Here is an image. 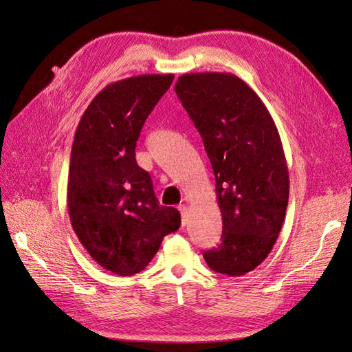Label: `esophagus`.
Returning <instances> with one entry per match:
<instances>
[{"label":"esophagus","mask_w":352,"mask_h":352,"mask_svg":"<svg viewBox=\"0 0 352 352\" xmlns=\"http://www.w3.org/2000/svg\"><path fill=\"white\" fill-rule=\"evenodd\" d=\"M177 210L180 211V216H182V226H185L188 221V207L185 204H179Z\"/></svg>","instance_id":"34e87169"}]
</instances>
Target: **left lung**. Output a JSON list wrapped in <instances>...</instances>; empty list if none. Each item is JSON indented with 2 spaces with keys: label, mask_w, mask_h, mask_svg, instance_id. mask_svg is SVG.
<instances>
[{
  "label": "left lung",
  "mask_w": 352,
  "mask_h": 352,
  "mask_svg": "<svg viewBox=\"0 0 352 352\" xmlns=\"http://www.w3.org/2000/svg\"><path fill=\"white\" fill-rule=\"evenodd\" d=\"M175 91L198 129L216 177L221 243L208 267L242 276L264 261L282 229L287 198L283 146L269 110L230 73H186Z\"/></svg>",
  "instance_id": "obj_1"
}]
</instances>
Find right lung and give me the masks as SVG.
Here are the masks:
<instances>
[{
    "instance_id": "1",
    "label": "right lung",
    "mask_w": 352,
    "mask_h": 352,
    "mask_svg": "<svg viewBox=\"0 0 352 352\" xmlns=\"http://www.w3.org/2000/svg\"><path fill=\"white\" fill-rule=\"evenodd\" d=\"M175 74H141L110 83L85 110L70 155L67 208L74 233L101 267L119 276L144 270L180 212L163 207L136 164L146 117Z\"/></svg>"
}]
</instances>
